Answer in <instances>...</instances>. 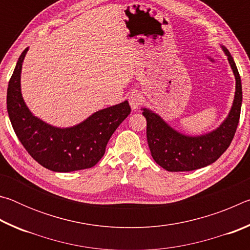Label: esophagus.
<instances>
[{"mask_svg": "<svg viewBox=\"0 0 250 250\" xmlns=\"http://www.w3.org/2000/svg\"><path fill=\"white\" fill-rule=\"evenodd\" d=\"M142 101H143L142 96L137 91L132 92V94L129 96V104L132 109H137L138 107H140Z\"/></svg>", "mask_w": 250, "mask_h": 250, "instance_id": "obj_1", "label": "esophagus"}]
</instances>
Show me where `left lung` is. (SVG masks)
<instances>
[{"instance_id": "1", "label": "left lung", "mask_w": 250, "mask_h": 250, "mask_svg": "<svg viewBox=\"0 0 250 250\" xmlns=\"http://www.w3.org/2000/svg\"><path fill=\"white\" fill-rule=\"evenodd\" d=\"M223 49L234 71L236 92L229 115L218 129L201 137H186L173 130L154 112L143 109L151 155L160 167L167 171L188 172L209 166L221 158L234 139L243 101L242 80L230 53L225 47Z\"/></svg>"}]
</instances>
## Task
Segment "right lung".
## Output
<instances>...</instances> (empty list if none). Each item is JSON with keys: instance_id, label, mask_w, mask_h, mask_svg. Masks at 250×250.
<instances>
[{"instance_id": "add662e5", "label": "right lung", "mask_w": 250, "mask_h": 250, "mask_svg": "<svg viewBox=\"0 0 250 250\" xmlns=\"http://www.w3.org/2000/svg\"><path fill=\"white\" fill-rule=\"evenodd\" d=\"M27 49L21 54L7 88V112L15 134L28 154L50 171L92 167L104 156L113 132L130 115L128 101L97 111L73 128L46 125L29 112L21 94V69Z\"/></svg>"}]
</instances>
